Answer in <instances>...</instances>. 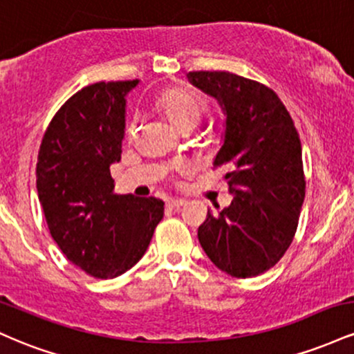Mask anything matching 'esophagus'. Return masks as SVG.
<instances>
[{"label":"esophagus","instance_id":"obj_1","mask_svg":"<svg viewBox=\"0 0 354 354\" xmlns=\"http://www.w3.org/2000/svg\"><path fill=\"white\" fill-rule=\"evenodd\" d=\"M186 201L185 200H169L168 201V208L171 209H180L181 206H185Z\"/></svg>","mask_w":354,"mask_h":354}]
</instances>
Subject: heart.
Returning a JSON list of instances; mask_svg holds the SVG:
<instances>
[{
	"label": "heart",
	"mask_w": 354,
	"mask_h": 354,
	"mask_svg": "<svg viewBox=\"0 0 354 354\" xmlns=\"http://www.w3.org/2000/svg\"><path fill=\"white\" fill-rule=\"evenodd\" d=\"M156 106L168 123L176 129L194 128L208 111V103L200 93L193 89L173 86L165 89L156 98ZM138 131V120H133L128 128V135L135 136Z\"/></svg>",
	"instance_id": "obj_1"
}]
</instances>
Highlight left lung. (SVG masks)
Masks as SVG:
<instances>
[{
    "label": "left lung",
    "mask_w": 354,
    "mask_h": 354,
    "mask_svg": "<svg viewBox=\"0 0 354 354\" xmlns=\"http://www.w3.org/2000/svg\"><path fill=\"white\" fill-rule=\"evenodd\" d=\"M188 80L221 104L225 141L214 166L234 194L228 208L198 228L208 258L234 278L273 268L293 241L304 201L301 141L271 88L228 71H191Z\"/></svg>",
    "instance_id": "left-lung-1"
}]
</instances>
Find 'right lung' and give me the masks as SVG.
<instances>
[{"label": "right lung", "mask_w": 354, "mask_h": 354, "mask_svg": "<svg viewBox=\"0 0 354 354\" xmlns=\"http://www.w3.org/2000/svg\"><path fill=\"white\" fill-rule=\"evenodd\" d=\"M133 81L80 89L53 116L36 163V189L56 245L75 266L116 278L143 258L163 219L158 198L116 194L109 166L121 160L126 95Z\"/></svg>", "instance_id": "add662e5"}]
</instances>
